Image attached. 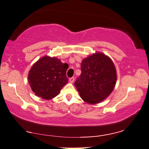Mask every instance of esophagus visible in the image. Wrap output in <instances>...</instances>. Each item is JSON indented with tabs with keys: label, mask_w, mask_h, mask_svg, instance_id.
<instances>
[{
	"label": "esophagus",
	"mask_w": 149,
	"mask_h": 149,
	"mask_svg": "<svg viewBox=\"0 0 149 149\" xmlns=\"http://www.w3.org/2000/svg\"><path fill=\"white\" fill-rule=\"evenodd\" d=\"M74 79H75L74 77H71V78H70V79H69V81L71 83H74Z\"/></svg>",
	"instance_id": "34e87169"
}]
</instances>
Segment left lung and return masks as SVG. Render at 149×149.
<instances>
[{"mask_svg":"<svg viewBox=\"0 0 149 149\" xmlns=\"http://www.w3.org/2000/svg\"><path fill=\"white\" fill-rule=\"evenodd\" d=\"M81 69V75L74 84L85 102L97 104L109 95L115 86L116 72L109 57L94 54L83 60Z\"/></svg>","mask_w":149,"mask_h":149,"instance_id":"1","label":"left lung"}]
</instances>
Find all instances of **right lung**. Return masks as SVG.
<instances>
[{"label": "right lung", "instance_id": "right-lung-1", "mask_svg": "<svg viewBox=\"0 0 149 149\" xmlns=\"http://www.w3.org/2000/svg\"><path fill=\"white\" fill-rule=\"evenodd\" d=\"M67 63L49 56L43 57L30 70L28 80L31 89L37 96L44 99H51L59 93L68 83Z\"/></svg>", "mask_w": 149, "mask_h": 149}]
</instances>
